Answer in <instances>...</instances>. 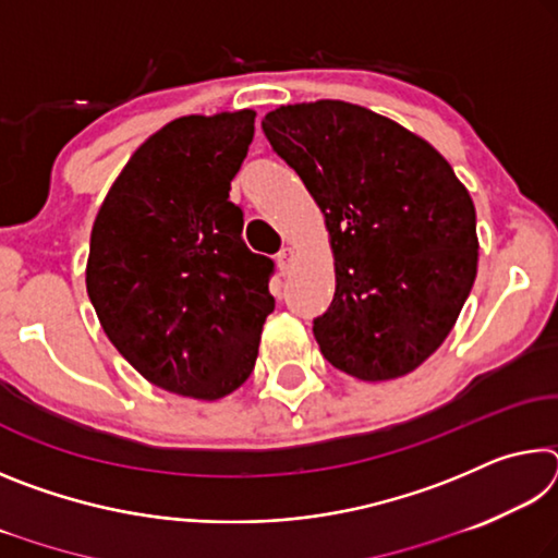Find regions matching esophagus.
Listing matches in <instances>:
<instances>
[{"label": "esophagus", "instance_id": "esophagus-1", "mask_svg": "<svg viewBox=\"0 0 558 558\" xmlns=\"http://www.w3.org/2000/svg\"><path fill=\"white\" fill-rule=\"evenodd\" d=\"M292 258H295V251H292V248H282V251L278 253V268H280L282 272H288Z\"/></svg>", "mask_w": 558, "mask_h": 558}]
</instances>
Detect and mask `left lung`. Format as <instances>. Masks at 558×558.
<instances>
[{"instance_id":"1","label":"left lung","mask_w":558,"mask_h":558,"mask_svg":"<svg viewBox=\"0 0 558 558\" xmlns=\"http://www.w3.org/2000/svg\"><path fill=\"white\" fill-rule=\"evenodd\" d=\"M263 132L332 243L335 298L313 323L319 352L362 381L413 372L450 335L477 276L468 189L426 140L344 100L280 106Z\"/></svg>"}]
</instances>
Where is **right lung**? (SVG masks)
<instances>
[{"mask_svg":"<svg viewBox=\"0 0 558 558\" xmlns=\"http://www.w3.org/2000/svg\"><path fill=\"white\" fill-rule=\"evenodd\" d=\"M256 112L172 120L135 149L90 233L88 298L118 352L165 391L216 401L248 379L276 307L272 263L229 199Z\"/></svg>","mask_w":558,"mask_h":558,"instance_id":"1","label":"right lung"}]
</instances>
